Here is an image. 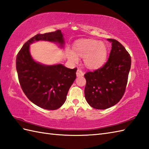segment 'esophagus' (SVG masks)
Masks as SVG:
<instances>
[{
	"label": "esophagus",
	"instance_id": "34e87169",
	"mask_svg": "<svg viewBox=\"0 0 149 149\" xmlns=\"http://www.w3.org/2000/svg\"><path fill=\"white\" fill-rule=\"evenodd\" d=\"M84 72H83L80 69H78L77 70V72H76V75L77 77H82V76L84 75Z\"/></svg>",
	"mask_w": 149,
	"mask_h": 149
}]
</instances>
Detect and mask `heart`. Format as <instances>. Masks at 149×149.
<instances>
[{"label":"heart","mask_w":149,"mask_h":149,"mask_svg":"<svg viewBox=\"0 0 149 149\" xmlns=\"http://www.w3.org/2000/svg\"><path fill=\"white\" fill-rule=\"evenodd\" d=\"M74 52L68 49L67 56L72 63H77L79 57H83L85 66L90 69L98 68L104 63L107 56V47L103 42L93 39H86L75 43Z\"/></svg>","instance_id":"b5f03b06"}]
</instances>
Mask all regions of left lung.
I'll return each instance as SVG.
<instances>
[{
	"instance_id": "8db88e82",
	"label": "left lung",
	"mask_w": 149,
	"mask_h": 149,
	"mask_svg": "<svg viewBox=\"0 0 149 149\" xmlns=\"http://www.w3.org/2000/svg\"><path fill=\"white\" fill-rule=\"evenodd\" d=\"M107 40L112 43L108 61L102 68L84 74L86 101L93 108L100 110L115 105L122 98L131 64L130 55L121 44Z\"/></svg>"
}]
</instances>
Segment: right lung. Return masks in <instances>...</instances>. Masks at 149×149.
Masks as SVG:
<instances>
[{"instance_id": "obj_1", "label": "right lung", "mask_w": 149, "mask_h": 149, "mask_svg": "<svg viewBox=\"0 0 149 149\" xmlns=\"http://www.w3.org/2000/svg\"><path fill=\"white\" fill-rule=\"evenodd\" d=\"M47 41L63 48L65 39L60 30L37 34L23 45L17 55L16 65L21 87L31 102L46 110H56L66 101L69 89L76 79L77 68L58 63L47 65L36 61L30 46L37 41Z\"/></svg>"}]
</instances>
